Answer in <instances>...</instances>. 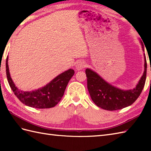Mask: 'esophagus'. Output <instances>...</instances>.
<instances>
[{
	"label": "esophagus",
	"mask_w": 151,
	"mask_h": 151,
	"mask_svg": "<svg viewBox=\"0 0 151 151\" xmlns=\"http://www.w3.org/2000/svg\"><path fill=\"white\" fill-rule=\"evenodd\" d=\"M86 66V63L84 62H81V61H80V62H77L76 64L75 67H76V69L80 70H82L84 68H85Z\"/></svg>",
	"instance_id": "esophagus-1"
}]
</instances>
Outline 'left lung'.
Listing matches in <instances>:
<instances>
[{
    "label": "left lung",
    "mask_w": 151,
    "mask_h": 151,
    "mask_svg": "<svg viewBox=\"0 0 151 151\" xmlns=\"http://www.w3.org/2000/svg\"><path fill=\"white\" fill-rule=\"evenodd\" d=\"M142 49L144 46L140 40ZM144 54V72L136 86L131 89H121L109 84L91 69H86L88 89L94 103L104 110L114 111L129 106L139 97L144 88L147 75V60Z\"/></svg>",
    "instance_id": "8db88e82"
}]
</instances>
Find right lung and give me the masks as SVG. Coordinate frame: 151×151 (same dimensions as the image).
<instances>
[{
  "mask_svg": "<svg viewBox=\"0 0 151 151\" xmlns=\"http://www.w3.org/2000/svg\"><path fill=\"white\" fill-rule=\"evenodd\" d=\"M8 56L6 58V76L12 90L22 103L35 108H50L58 103L62 99L67 84L75 74L73 69H69L60 74L52 81L36 90L24 91L16 87L11 78L8 67Z\"/></svg>",
  "mask_w": 151,
  "mask_h": 151,
  "instance_id": "obj_1",
  "label": "right lung"
}]
</instances>
